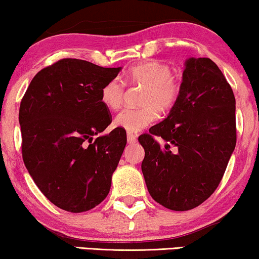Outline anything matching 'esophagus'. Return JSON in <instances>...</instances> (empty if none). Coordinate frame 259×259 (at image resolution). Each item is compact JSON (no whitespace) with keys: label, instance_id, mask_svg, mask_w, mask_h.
Segmentation results:
<instances>
[{"label":"esophagus","instance_id":"esophagus-1","mask_svg":"<svg viewBox=\"0 0 259 259\" xmlns=\"http://www.w3.org/2000/svg\"><path fill=\"white\" fill-rule=\"evenodd\" d=\"M127 141H128V144H136L137 143V136L133 133H127Z\"/></svg>","mask_w":259,"mask_h":259}]
</instances>
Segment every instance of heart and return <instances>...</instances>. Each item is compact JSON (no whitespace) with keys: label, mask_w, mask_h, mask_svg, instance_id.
Wrapping results in <instances>:
<instances>
[{"label":"heart","mask_w":259,"mask_h":259,"mask_svg":"<svg viewBox=\"0 0 259 259\" xmlns=\"http://www.w3.org/2000/svg\"><path fill=\"white\" fill-rule=\"evenodd\" d=\"M125 81L139 84L144 90L140 94L139 108H125L116 114L114 125L127 132H139L158 119V109L165 112L178 101L182 84L168 65L157 60H148L131 67L125 73ZM123 83L118 79L106 82L101 88V102L109 109H118L123 98Z\"/></svg>","instance_id":"heart-1"}]
</instances>
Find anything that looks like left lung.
<instances>
[{"label": "left lung", "mask_w": 259, "mask_h": 259, "mask_svg": "<svg viewBox=\"0 0 259 259\" xmlns=\"http://www.w3.org/2000/svg\"><path fill=\"white\" fill-rule=\"evenodd\" d=\"M164 140L162 147L155 140ZM151 197L173 211L204 203L224 176L236 147V99L218 66L207 58L185 62L177 104L150 133L139 137Z\"/></svg>", "instance_id": "1"}]
</instances>
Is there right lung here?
<instances>
[{"instance_id": "1", "label": "right lung", "mask_w": 259, "mask_h": 259, "mask_svg": "<svg viewBox=\"0 0 259 259\" xmlns=\"http://www.w3.org/2000/svg\"><path fill=\"white\" fill-rule=\"evenodd\" d=\"M120 70L59 60L34 76L21 101L23 162L41 192L62 210H91L111 189L126 131L94 137L112 122L100 92Z\"/></svg>"}]
</instances>
